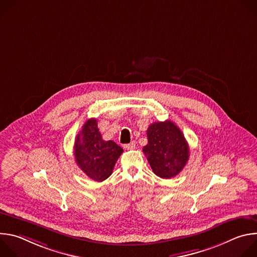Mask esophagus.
Listing matches in <instances>:
<instances>
[{"mask_svg":"<svg viewBox=\"0 0 257 257\" xmlns=\"http://www.w3.org/2000/svg\"><path fill=\"white\" fill-rule=\"evenodd\" d=\"M134 148H135V142H131V143H128V144H125V145H124V149L127 150V151L133 150Z\"/></svg>","mask_w":257,"mask_h":257,"instance_id":"obj_1","label":"esophagus"}]
</instances>
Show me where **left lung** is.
<instances>
[{
	"mask_svg": "<svg viewBox=\"0 0 257 257\" xmlns=\"http://www.w3.org/2000/svg\"><path fill=\"white\" fill-rule=\"evenodd\" d=\"M142 152L154 173L164 179L177 176L189 159V146L184 135L170 120L149 127L148 144Z\"/></svg>",
	"mask_w": 257,
	"mask_h": 257,
	"instance_id": "1",
	"label": "left lung"
}]
</instances>
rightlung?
I'll return each mask as SVG.
<instances>
[{"mask_svg":"<svg viewBox=\"0 0 257 257\" xmlns=\"http://www.w3.org/2000/svg\"><path fill=\"white\" fill-rule=\"evenodd\" d=\"M122 153L123 149L116 142L102 139L95 119L87 120L75 139L74 156L77 166L96 182L104 181L112 175Z\"/></svg>","mask_w":257,"mask_h":257,"instance_id":"right-lung-1","label":"right lung"}]
</instances>
